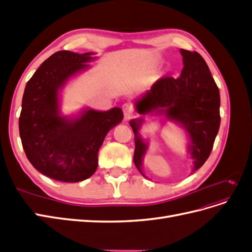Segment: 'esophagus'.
Instances as JSON below:
<instances>
[{
    "label": "esophagus",
    "mask_w": 252,
    "mask_h": 252,
    "mask_svg": "<svg viewBox=\"0 0 252 252\" xmlns=\"http://www.w3.org/2000/svg\"><path fill=\"white\" fill-rule=\"evenodd\" d=\"M122 109H123L124 112V116L127 119H130L133 114H134V108L131 104L129 103H125L123 106H122Z\"/></svg>",
    "instance_id": "34e87169"
}]
</instances>
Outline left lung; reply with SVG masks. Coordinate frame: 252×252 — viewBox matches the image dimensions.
I'll use <instances>...</instances> for the list:
<instances>
[{
  "label": "left lung",
  "mask_w": 252,
  "mask_h": 252,
  "mask_svg": "<svg viewBox=\"0 0 252 252\" xmlns=\"http://www.w3.org/2000/svg\"><path fill=\"white\" fill-rule=\"evenodd\" d=\"M183 67L180 77H163L135 104L141 114L159 112L182 124L189 135L188 146L194 168L199 169L209 158L218 134L220 116V91L205 60L196 51L181 49ZM142 120H132L135 149L133 161L142 172V159L147 149L139 136Z\"/></svg>",
  "instance_id": "left-lung-1"
}]
</instances>
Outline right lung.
I'll list each match as a JSON object with an SVG mask.
<instances>
[{"label": "right lung", "mask_w": 252, "mask_h": 252, "mask_svg": "<svg viewBox=\"0 0 252 252\" xmlns=\"http://www.w3.org/2000/svg\"><path fill=\"white\" fill-rule=\"evenodd\" d=\"M91 55L53 53L27 82L23 94L19 118L23 148L34 168L53 180L75 183L90 178L106 134L123 120V111L117 107L89 109L73 121L59 116V88L87 66Z\"/></svg>", "instance_id": "obj_1"}]
</instances>
